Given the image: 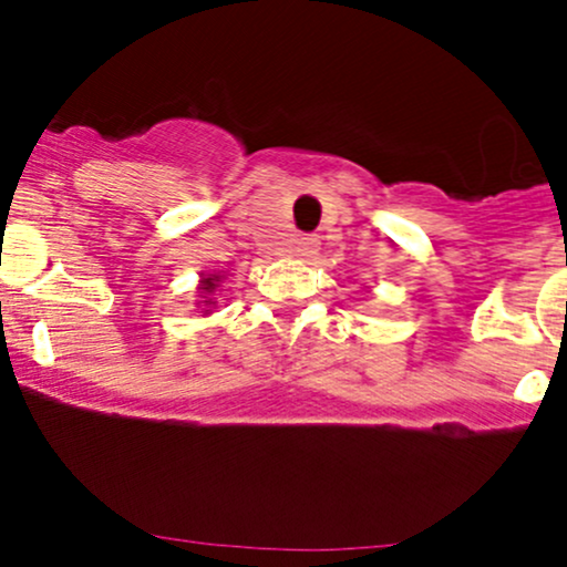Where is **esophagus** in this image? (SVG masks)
<instances>
[{"instance_id":"esophagus-1","label":"esophagus","mask_w":567,"mask_h":567,"mask_svg":"<svg viewBox=\"0 0 567 567\" xmlns=\"http://www.w3.org/2000/svg\"><path fill=\"white\" fill-rule=\"evenodd\" d=\"M290 247H292V256L309 258V256H315L317 247H320V243H317L315 237H296L290 243Z\"/></svg>"}]
</instances>
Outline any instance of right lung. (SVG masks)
Segmentation results:
<instances>
[{"label":"right lung","mask_w":567,"mask_h":567,"mask_svg":"<svg viewBox=\"0 0 567 567\" xmlns=\"http://www.w3.org/2000/svg\"><path fill=\"white\" fill-rule=\"evenodd\" d=\"M224 275L220 271H210V275H202L197 285V309L202 315H210L213 306H216V290H220Z\"/></svg>","instance_id":"right-lung-1"}]
</instances>
